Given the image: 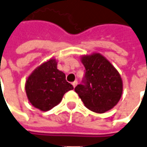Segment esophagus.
I'll use <instances>...</instances> for the list:
<instances>
[{"label": "esophagus", "instance_id": "esophagus-1", "mask_svg": "<svg viewBox=\"0 0 147 147\" xmlns=\"http://www.w3.org/2000/svg\"><path fill=\"white\" fill-rule=\"evenodd\" d=\"M78 84V81L76 80V81H74L73 83H72V85H73V87L74 88H76V85Z\"/></svg>", "mask_w": 147, "mask_h": 147}]
</instances>
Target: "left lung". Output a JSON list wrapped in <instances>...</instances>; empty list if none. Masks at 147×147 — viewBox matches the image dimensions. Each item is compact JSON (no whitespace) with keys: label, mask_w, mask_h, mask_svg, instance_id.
I'll return each instance as SVG.
<instances>
[{"label":"left lung","mask_w":147,"mask_h":147,"mask_svg":"<svg viewBox=\"0 0 147 147\" xmlns=\"http://www.w3.org/2000/svg\"><path fill=\"white\" fill-rule=\"evenodd\" d=\"M85 67L82 84L75 88L84 106L96 113H104L116 105L123 93L119 73L104 56L93 53L82 56Z\"/></svg>","instance_id":"left-lung-1"}]
</instances>
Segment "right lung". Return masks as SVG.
Returning <instances> with one entry per match:
<instances>
[{
    "label": "right lung",
    "mask_w": 147,
    "mask_h": 147,
    "mask_svg": "<svg viewBox=\"0 0 147 147\" xmlns=\"http://www.w3.org/2000/svg\"><path fill=\"white\" fill-rule=\"evenodd\" d=\"M65 74L57 69L55 59L42 63L28 78L25 91L32 105L47 111L59 104L63 95L73 89Z\"/></svg>",
    "instance_id": "right-lung-1"
}]
</instances>
